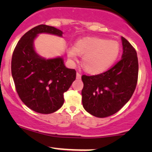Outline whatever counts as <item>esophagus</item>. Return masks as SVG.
<instances>
[{"label": "esophagus", "instance_id": "obj_1", "mask_svg": "<svg viewBox=\"0 0 152 152\" xmlns=\"http://www.w3.org/2000/svg\"><path fill=\"white\" fill-rule=\"evenodd\" d=\"M81 76H81L80 73H78V72H77V73H76V79H81Z\"/></svg>", "mask_w": 152, "mask_h": 152}]
</instances>
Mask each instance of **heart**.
Returning <instances> with one entry per match:
<instances>
[{"label": "heart", "mask_w": 152, "mask_h": 152, "mask_svg": "<svg viewBox=\"0 0 152 152\" xmlns=\"http://www.w3.org/2000/svg\"><path fill=\"white\" fill-rule=\"evenodd\" d=\"M120 45L115 40L104 38L87 37L80 39L74 47L67 50V56L72 62L82 56V65L88 73L98 74L105 71L117 59Z\"/></svg>", "instance_id": "obj_1"}]
</instances>
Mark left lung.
<instances>
[{
  "mask_svg": "<svg viewBox=\"0 0 152 152\" xmlns=\"http://www.w3.org/2000/svg\"><path fill=\"white\" fill-rule=\"evenodd\" d=\"M123 54L113 67L95 76H82V105L98 118L112 115L121 110L134 93L138 77L137 52L121 37Z\"/></svg>",
  "mask_w": 152,
  "mask_h": 152,
  "instance_id": "left-lung-1",
  "label": "left lung"
}]
</instances>
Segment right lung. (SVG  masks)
Segmentation results:
<instances>
[{
    "mask_svg": "<svg viewBox=\"0 0 152 152\" xmlns=\"http://www.w3.org/2000/svg\"><path fill=\"white\" fill-rule=\"evenodd\" d=\"M41 33L62 36L61 30L43 24L27 31L14 50L12 75L21 101L34 112L50 114L63 105L64 93L75 81L76 72L67 68L62 57L46 59L36 53L34 40Z\"/></svg>",
    "mask_w": 152,
    "mask_h": 152,
    "instance_id": "add662e5",
    "label": "right lung"
}]
</instances>
